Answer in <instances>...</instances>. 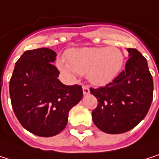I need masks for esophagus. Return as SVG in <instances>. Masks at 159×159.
<instances>
[{
	"mask_svg": "<svg viewBox=\"0 0 159 159\" xmlns=\"http://www.w3.org/2000/svg\"><path fill=\"white\" fill-rule=\"evenodd\" d=\"M83 92H84L85 95H87V94L89 93V86H87V85L83 86Z\"/></svg>",
	"mask_w": 159,
	"mask_h": 159,
	"instance_id": "34e87169",
	"label": "esophagus"
}]
</instances>
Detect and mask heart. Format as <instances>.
I'll list each match as a JSON object with an SVG mask.
<instances>
[{
	"label": "heart",
	"mask_w": 159,
	"mask_h": 159,
	"mask_svg": "<svg viewBox=\"0 0 159 159\" xmlns=\"http://www.w3.org/2000/svg\"><path fill=\"white\" fill-rule=\"evenodd\" d=\"M67 61H59L58 67L69 77L74 78L77 73H87L91 84L105 86L120 72L124 56L116 47H88L70 51Z\"/></svg>",
	"instance_id": "1"
}]
</instances>
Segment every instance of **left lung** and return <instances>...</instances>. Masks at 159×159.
<instances>
[{
    "mask_svg": "<svg viewBox=\"0 0 159 159\" xmlns=\"http://www.w3.org/2000/svg\"><path fill=\"white\" fill-rule=\"evenodd\" d=\"M129 58L113 82L90 89L98 99L92 119L109 134L124 133L136 127L147 115L153 101L154 84L147 60L135 48H128Z\"/></svg>",
    "mask_w": 159,
    "mask_h": 159,
    "instance_id": "8db88e82",
    "label": "left lung"
}]
</instances>
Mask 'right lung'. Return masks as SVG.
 Instances as JSON below:
<instances>
[{
    "mask_svg": "<svg viewBox=\"0 0 159 159\" xmlns=\"http://www.w3.org/2000/svg\"><path fill=\"white\" fill-rule=\"evenodd\" d=\"M57 54L49 48L23 53L16 62L9 92L14 113L24 129L40 137L61 132L70 110L81 101V86H66L52 63Z\"/></svg>",
    "mask_w": 159,
    "mask_h": 159,
    "instance_id": "add662e5",
    "label": "right lung"
}]
</instances>
